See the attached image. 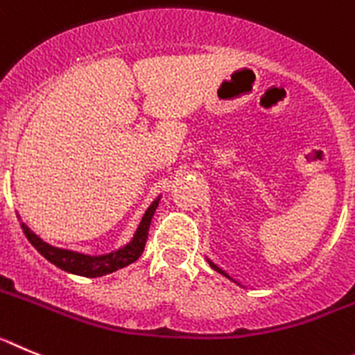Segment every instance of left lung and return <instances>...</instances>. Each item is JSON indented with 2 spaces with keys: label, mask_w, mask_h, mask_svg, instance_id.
I'll return each mask as SVG.
<instances>
[{
  "label": "left lung",
  "mask_w": 355,
  "mask_h": 355,
  "mask_svg": "<svg viewBox=\"0 0 355 355\" xmlns=\"http://www.w3.org/2000/svg\"><path fill=\"white\" fill-rule=\"evenodd\" d=\"M209 263H210V267H212L214 270H217V272H221L223 276H226V272H225V270H223V269H219V267H217V265L214 263V261H210V260H209Z\"/></svg>",
  "instance_id": "left-lung-1"
}]
</instances>
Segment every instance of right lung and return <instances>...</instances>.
<instances>
[{
	"mask_svg": "<svg viewBox=\"0 0 355 355\" xmlns=\"http://www.w3.org/2000/svg\"><path fill=\"white\" fill-rule=\"evenodd\" d=\"M159 200L161 198H157L148 207V210L143 216L141 223H139L138 232H136V235H134V239L129 244L123 245L118 251H113V253L98 254V257H90V254L76 253V251H69V249L54 248V245L44 242L38 235H35L24 223H21V228L24 232V235L28 237V241L31 242V245L46 260H49L51 263H54L56 267H60V269L67 270L70 274H78V276L86 277H98L104 276V274L114 272V270L122 269V267H127V265H130L132 261H136L141 257V253L145 251L146 239H148L150 223H152V217H154L155 209L159 205Z\"/></svg>",
	"mask_w": 355,
	"mask_h": 355,
	"instance_id": "obj_1",
	"label": "right lung"
}]
</instances>
